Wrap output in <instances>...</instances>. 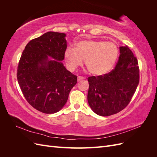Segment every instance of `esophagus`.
<instances>
[{
	"label": "esophagus",
	"mask_w": 157,
	"mask_h": 157,
	"mask_svg": "<svg viewBox=\"0 0 157 157\" xmlns=\"http://www.w3.org/2000/svg\"><path fill=\"white\" fill-rule=\"evenodd\" d=\"M85 78L84 77H81V76H78V78H77V80L78 81H80V80H84Z\"/></svg>",
	"instance_id": "esophagus-1"
}]
</instances>
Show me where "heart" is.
<instances>
[{"label":"heart","mask_w":157,"mask_h":157,"mask_svg":"<svg viewBox=\"0 0 157 157\" xmlns=\"http://www.w3.org/2000/svg\"><path fill=\"white\" fill-rule=\"evenodd\" d=\"M118 55L117 46L111 42L101 40H85L78 42L75 48L69 47L65 58L71 70L82 65L84 59L89 72L103 75L111 70Z\"/></svg>","instance_id":"obj_1"}]
</instances>
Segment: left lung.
Returning <instances> with one entry per match:
<instances>
[{
    "mask_svg": "<svg viewBox=\"0 0 157 157\" xmlns=\"http://www.w3.org/2000/svg\"><path fill=\"white\" fill-rule=\"evenodd\" d=\"M88 101L94 113L107 117L129 104L140 81L138 61L128 46L120 47L118 61L111 72L88 78Z\"/></svg>",
    "mask_w": 157,
    "mask_h": 157,
    "instance_id": "left-lung-1",
    "label": "left lung"
}]
</instances>
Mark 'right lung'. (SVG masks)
I'll list each match as a JSON object with an SVG mask.
<instances>
[{
  "label": "right lung",
  "instance_id": "1",
  "mask_svg": "<svg viewBox=\"0 0 157 157\" xmlns=\"http://www.w3.org/2000/svg\"><path fill=\"white\" fill-rule=\"evenodd\" d=\"M65 34L50 31L28 42L17 69V78L25 99L37 111L52 114L67 102L77 76L61 62L67 49ZM55 59L50 60L48 56Z\"/></svg>",
  "mask_w": 157,
  "mask_h": 157
}]
</instances>
